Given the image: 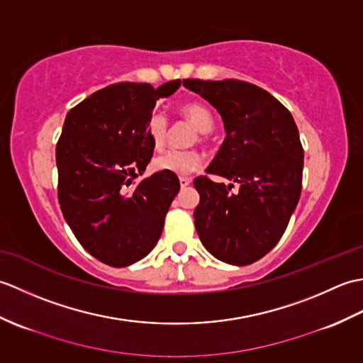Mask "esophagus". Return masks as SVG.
Here are the masks:
<instances>
[{
	"instance_id": "obj_1",
	"label": "esophagus",
	"mask_w": 363,
	"mask_h": 363,
	"mask_svg": "<svg viewBox=\"0 0 363 363\" xmlns=\"http://www.w3.org/2000/svg\"><path fill=\"white\" fill-rule=\"evenodd\" d=\"M179 184H181V187L184 189V187L190 186V184H191V179H190V177H179Z\"/></svg>"
}]
</instances>
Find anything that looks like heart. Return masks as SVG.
Instances as JSON below:
<instances>
[{"instance_id":"heart-1","label":"heart","mask_w":363,"mask_h":363,"mask_svg":"<svg viewBox=\"0 0 363 363\" xmlns=\"http://www.w3.org/2000/svg\"><path fill=\"white\" fill-rule=\"evenodd\" d=\"M181 112L184 117L194 123L195 128L199 133L207 134L211 133L213 128V117L211 111L203 103L190 101L181 107ZM146 133H148L150 140L156 150H162L167 142L168 134V121L164 113L154 112L148 125H146ZM203 159L199 156V152L190 150V151H168L162 154L156 160H154V168L157 172H164L176 176H187L195 173L196 169L201 167Z\"/></svg>"}]
</instances>
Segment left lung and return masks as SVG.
Instances as JSON below:
<instances>
[{
	"label": "left lung",
	"instance_id": "1",
	"mask_svg": "<svg viewBox=\"0 0 363 363\" xmlns=\"http://www.w3.org/2000/svg\"><path fill=\"white\" fill-rule=\"evenodd\" d=\"M182 84L212 104L225 125V142L207 173L238 184L233 194V184L206 176L194 181L199 240L221 262L250 265L281 240L299 201L304 151L295 120L274 96L250 82Z\"/></svg>",
	"mask_w": 363,
	"mask_h": 363
}]
</instances>
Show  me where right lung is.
Wrapping results in <instances>:
<instances>
[{"label":"right lung","instance_id":"right-lung-1","mask_svg":"<svg viewBox=\"0 0 363 363\" xmlns=\"http://www.w3.org/2000/svg\"><path fill=\"white\" fill-rule=\"evenodd\" d=\"M181 81L120 82L91 94L67 113L56 146L59 204L79 243L111 267L148 256L181 189L176 174H143L154 146L146 133L156 101Z\"/></svg>","mask_w":363,"mask_h":363}]
</instances>
